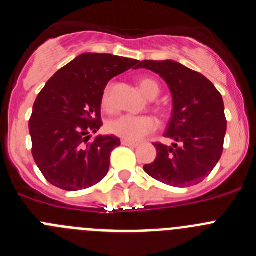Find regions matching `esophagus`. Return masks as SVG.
<instances>
[{"label":"esophagus","instance_id":"obj_1","mask_svg":"<svg viewBox=\"0 0 256 256\" xmlns=\"http://www.w3.org/2000/svg\"><path fill=\"white\" fill-rule=\"evenodd\" d=\"M122 144H123V146H128V148H137V146H138L137 142L128 141V140H122Z\"/></svg>","mask_w":256,"mask_h":256}]
</instances>
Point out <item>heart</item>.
Wrapping results in <instances>:
<instances>
[{
    "mask_svg": "<svg viewBox=\"0 0 256 256\" xmlns=\"http://www.w3.org/2000/svg\"><path fill=\"white\" fill-rule=\"evenodd\" d=\"M140 90L144 96L154 100L159 94V84L151 78H142L138 82ZM101 105L104 108H112V87L106 86L101 97ZM158 128V122L150 115H119L112 118L106 123L108 133L116 136L119 138L128 141H140L144 136L150 134Z\"/></svg>",
    "mask_w": 256,
    "mask_h": 256,
    "instance_id": "obj_1",
    "label": "heart"
}]
</instances>
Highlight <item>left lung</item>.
<instances>
[{
  "mask_svg": "<svg viewBox=\"0 0 256 256\" xmlns=\"http://www.w3.org/2000/svg\"><path fill=\"white\" fill-rule=\"evenodd\" d=\"M138 68L159 74L168 84L173 112L164 136L176 141L172 146L154 144L156 159L144 170L173 187L202 182L223 152L227 120L222 94L202 74L177 61L144 60Z\"/></svg>",
  "mask_w": 256,
  "mask_h": 256,
  "instance_id": "left-lung-1",
  "label": "left lung"
}]
</instances>
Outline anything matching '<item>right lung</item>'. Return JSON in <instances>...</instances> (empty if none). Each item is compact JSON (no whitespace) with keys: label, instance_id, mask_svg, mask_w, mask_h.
Masks as SVG:
<instances>
[{"label":"right lung","instance_id":"add662e5","mask_svg":"<svg viewBox=\"0 0 256 256\" xmlns=\"http://www.w3.org/2000/svg\"><path fill=\"white\" fill-rule=\"evenodd\" d=\"M138 65L110 54H82L46 83L33 105L29 133L36 164L51 184L78 191L105 178L120 140L112 134L90 141L102 126L101 97L110 79Z\"/></svg>","mask_w":256,"mask_h":256}]
</instances>
